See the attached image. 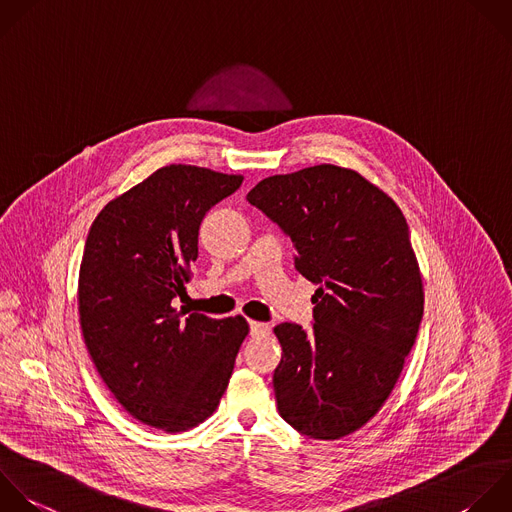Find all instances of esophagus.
Instances as JSON below:
<instances>
[{"mask_svg": "<svg viewBox=\"0 0 512 512\" xmlns=\"http://www.w3.org/2000/svg\"><path fill=\"white\" fill-rule=\"evenodd\" d=\"M248 326H250V334L252 336H266V334H270V324H266V322L248 320Z\"/></svg>", "mask_w": 512, "mask_h": 512, "instance_id": "34e87169", "label": "esophagus"}]
</instances>
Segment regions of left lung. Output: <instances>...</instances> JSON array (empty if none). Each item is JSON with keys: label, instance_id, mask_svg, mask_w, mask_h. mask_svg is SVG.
<instances>
[{"label": "left lung", "instance_id": "8db88e82", "mask_svg": "<svg viewBox=\"0 0 512 512\" xmlns=\"http://www.w3.org/2000/svg\"><path fill=\"white\" fill-rule=\"evenodd\" d=\"M246 200L292 240L294 268L318 286L310 330L274 328L278 412L308 438L352 434L392 392L422 320L408 224L382 190L332 164L270 176Z\"/></svg>", "mask_w": 512, "mask_h": 512}]
</instances>
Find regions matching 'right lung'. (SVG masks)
Instances as JSON below:
<instances>
[{
    "label": "right lung",
    "mask_w": 512,
    "mask_h": 512,
    "mask_svg": "<svg viewBox=\"0 0 512 512\" xmlns=\"http://www.w3.org/2000/svg\"><path fill=\"white\" fill-rule=\"evenodd\" d=\"M242 180L172 164L112 200L90 228L78 284L84 340L106 386L148 426H198L230 382L248 322L184 318L172 300L186 294L206 212Z\"/></svg>",
    "instance_id": "1"
}]
</instances>
